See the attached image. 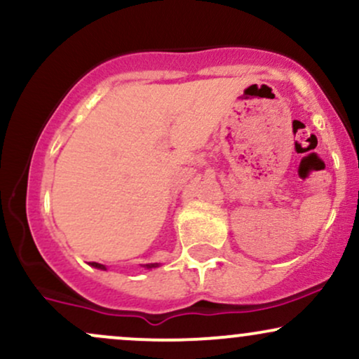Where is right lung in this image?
<instances>
[{
	"mask_svg": "<svg viewBox=\"0 0 359 359\" xmlns=\"http://www.w3.org/2000/svg\"><path fill=\"white\" fill-rule=\"evenodd\" d=\"M90 265H93V266H96V269H101V270H104V265H101V263L90 262ZM154 266H156V265H155V263H151V265H147V269H154Z\"/></svg>",
	"mask_w": 359,
	"mask_h": 359,
	"instance_id": "1",
	"label": "right lung"
}]
</instances>
